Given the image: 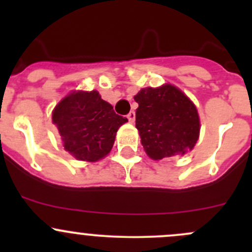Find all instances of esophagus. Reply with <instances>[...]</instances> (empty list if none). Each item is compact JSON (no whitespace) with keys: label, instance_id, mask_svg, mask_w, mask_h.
Instances as JSON below:
<instances>
[{"label":"esophagus","instance_id":"1","mask_svg":"<svg viewBox=\"0 0 252 252\" xmlns=\"http://www.w3.org/2000/svg\"><path fill=\"white\" fill-rule=\"evenodd\" d=\"M126 118L129 119V122H130V123H134V121H135V112L134 111L129 112L128 116H126Z\"/></svg>","mask_w":252,"mask_h":252}]
</instances>
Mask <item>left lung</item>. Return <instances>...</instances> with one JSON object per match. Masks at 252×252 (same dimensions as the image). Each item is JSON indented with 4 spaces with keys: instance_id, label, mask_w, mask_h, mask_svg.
I'll return each instance as SVG.
<instances>
[{
    "instance_id": "left-lung-1",
    "label": "left lung",
    "mask_w": 252,
    "mask_h": 252,
    "mask_svg": "<svg viewBox=\"0 0 252 252\" xmlns=\"http://www.w3.org/2000/svg\"><path fill=\"white\" fill-rule=\"evenodd\" d=\"M139 107L135 126L150 158L184 155L194 149L200 134V118L192 101L175 86L141 89L135 96Z\"/></svg>"
}]
</instances>
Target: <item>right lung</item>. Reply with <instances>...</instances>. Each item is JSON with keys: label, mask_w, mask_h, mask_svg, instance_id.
<instances>
[{"label": "right lung", "mask_w": 252, "mask_h": 252, "mask_svg": "<svg viewBox=\"0 0 252 252\" xmlns=\"http://www.w3.org/2000/svg\"><path fill=\"white\" fill-rule=\"evenodd\" d=\"M65 151L79 161L96 162L110 154L117 130L128 122L97 91H73L52 112Z\"/></svg>", "instance_id": "1"}]
</instances>
